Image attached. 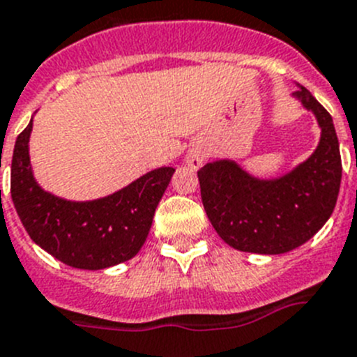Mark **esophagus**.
<instances>
[{
	"label": "esophagus",
	"mask_w": 357,
	"mask_h": 357,
	"mask_svg": "<svg viewBox=\"0 0 357 357\" xmlns=\"http://www.w3.org/2000/svg\"><path fill=\"white\" fill-rule=\"evenodd\" d=\"M185 162H188L191 168L198 169V168H202V166H204L205 155L200 152V150H191V152L185 155Z\"/></svg>",
	"instance_id": "1"
}]
</instances>
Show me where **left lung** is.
<instances>
[{"mask_svg":"<svg viewBox=\"0 0 357 357\" xmlns=\"http://www.w3.org/2000/svg\"><path fill=\"white\" fill-rule=\"evenodd\" d=\"M292 97L315 114L320 127L319 145L306 161L276 178L253 176L231 159L207 162L198 172L208 221L234 250L292 251L308 243L335 211L342 182L335 123L305 86Z\"/></svg>","mask_w":357,"mask_h":357,"instance_id":"left-lung-1","label":"left lung"}]
</instances>
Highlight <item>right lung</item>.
Instances as JSON below:
<instances>
[{
    "instance_id": "right-lung-1",
    "label": "right lung",
    "mask_w": 357,
    "mask_h": 357,
    "mask_svg": "<svg viewBox=\"0 0 357 357\" xmlns=\"http://www.w3.org/2000/svg\"><path fill=\"white\" fill-rule=\"evenodd\" d=\"M33 119L17 136L10 192L22 227L35 244L76 269L99 271L130 260L142 250L155 208L175 169L155 168L120 191L72 202L40 188L29 161Z\"/></svg>"
}]
</instances>
